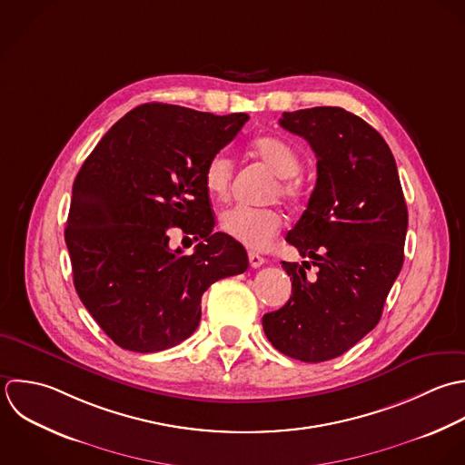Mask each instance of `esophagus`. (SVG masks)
<instances>
[{
  "mask_svg": "<svg viewBox=\"0 0 465 465\" xmlns=\"http://www.w3.org/2000/svg\"><path fill=\"white\" fill-rule=\"evenodd\" d=\"M248 259H250V264H252V268H261V266L266 262V259H264L262 255L255 253V252H250V253H248Z\"/></svg>",
  "mask_w": 465,
  "mask_h": 465,
  "instance_id": "1",
  "label": "esophagus"
}]
</instances>
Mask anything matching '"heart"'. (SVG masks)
<instances>
[{
	"label": "heart",
	"mask_w": 465,
	"mask_h": 465,
	"mask_svg": "<svg viewBox=\"0 0 465 465\" xmlns=\"http://www.w3.org/2000/svg\"><path fill=\"white\" fill-rule=\"evenodd\" d=\"M253 152L266 163L275 175H279V184L275 193H279L288 203H297L302 197L301 181L295 175L301 172L299 152L284 139L264 135L253 141ZM233 177V161L226 152L213 153L203 172V181L206 192L215 199H226ZM221 230L232 239L239 241L246 248L264 250L282 228V215L273 208H253L246 204H235L224 210L219 217Z\"/></svg>",
	"instance_id": "obj_1"
}]
</instances>
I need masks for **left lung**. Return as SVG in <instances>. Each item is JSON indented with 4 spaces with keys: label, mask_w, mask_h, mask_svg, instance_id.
Returning a JSON list of instances; mask_svg holds the SVG:
<instances>
[{
    "label": "left lung",
    "mask_w": 465,
    "mask_h": 465,
    "mask_svg": "<svg viewBox=\"0 0 465 465\" xmlns=\"http://www.w3.org/2000/svg\"><path fill=\"white\" fill-rule=\"evenodd\" d=\"M279 124L317 155V183L286 241L310 262H282L292 297L262 317L268 341L302 362L331 361L381 321L404 264L408 206L384 137L339 106L284 112Z\"/></svg>",
    "instance_id": "1"
}]
</instances>
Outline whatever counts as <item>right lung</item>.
<instances>
[{
    "instance_id": "1",
    "label": "right lung",
    "mask_w": 465,
    "mask_h": 465,
    "mask_svg": "<svg viewBox=\"0 0 465 465\" xmlns=\"http://www.w3.org/2000/svg\"><path fill=\"white\" fill-rule=\"evenodd\" d=\"M146 103L119 119L83 163L72 188L64 242L75 292L123 350L155 353L188 339L201 297L244 273L248 255L215 217L203 172L248 121ZM193 234V254L170 251V227Z\"/></svg>"
}]
</instances>
